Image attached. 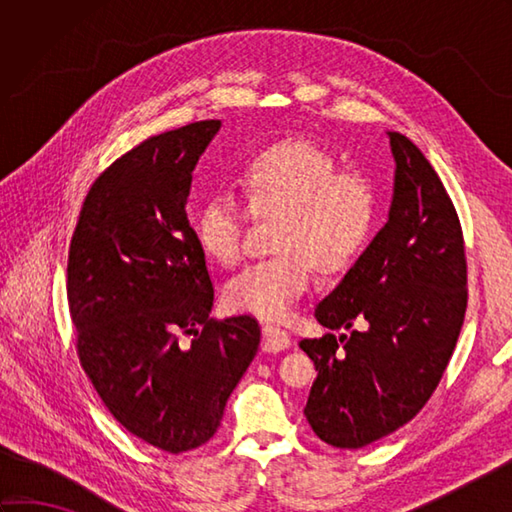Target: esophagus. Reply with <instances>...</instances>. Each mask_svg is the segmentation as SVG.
<instances>
[{"label": "esophagus", "instance_id": "1", "mask_svg": "<svg viewBox=\"0 0 512 512\" xmlns=\"http://www.w3.org/2000/svg\"><path fill=\"white\" fill-rule=\"evenodd\" d=\"M262 347L266 352H279V350H286V347H290V336L286 330L277 328V325H270L266 323L262 328Z\"/></svg>", "mask_w": 512, "mask_h": 512}]
</instances>
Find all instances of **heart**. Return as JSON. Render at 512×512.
<instances>
[{"mask_svg": "<svg viewBox=\"0 0 512 512\" xmlns=\"http://www.w3.org/2000/svg\"><path fill=\"white\" fill-rule=\"evenodd\" d=\"M253 215H273L275 255L248 264L228 281L224 299L239 312L284 319L312 268L332 273L365 248L376 220V184L365 171L339 169L328 149L306 138L270 145L250 158L239 178ZM246 211L233 193L215 191L195 215V235L217 264L244 253Z\"/></svg>", "mask_w": 512, "mask_h": 512, "instance_id": "1", "label": "heart"}]
</instances>
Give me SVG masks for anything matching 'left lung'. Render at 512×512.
<instances>
[{"mask_svg": "<svg viewBox=\"0 0 512 512\" xmlns=\"http://www.w3.org/2000/svg\"><path fill=\"white\" fill-rule=\"evenodd\" d=\"M387 136L396 162L387 224L314 308L323 328L350 334L299 343L319 372L303 413L339 449L367 447L427 405L469 297L462 226L447 189L407 136Z\"/></svg>", "mask_w": 512, "mask_h": 512, "instance_id": "1", "label": "left lung"}]
</instances>
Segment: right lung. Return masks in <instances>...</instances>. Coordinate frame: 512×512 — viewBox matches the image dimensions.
<instances>
[{
    "mask_svg": "<svg viewBox=\"0 0 512 512\" xmlns=\"http://www.w3.org/2000/svg\"><path fill=\"white\" fill-rule=\"evenodd\" d=\"M198 121L147 138L85 195L68 257L76 352L123 427L160 451L202 447L259 347L253 317L211 319L213 284L189 224L193 169L220 132ZM180 333H193L189 346Z\"/></svg>",
    "mask_w": 512,
    "mask_h": 512,
    "instance_id": "add662e5",
    "label": "right lung"
}]
</instances>
